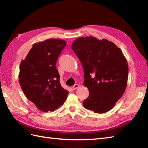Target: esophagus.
<instances>
[{"mask_svg":"<svg viewBox=\"0 0 148 148\" xmlns=\"http://www.w3.org/2000/svg\"><path fill=\"white\" fill-rule=\"evenodd\" d=\"M79 84H74L73 86V89L74 90H76V89L79 88Z\"/></svg>","mask_w":148,"mask_h":148,"instance_id":"esophagus-1","label":"esophagus"}]
</instances>
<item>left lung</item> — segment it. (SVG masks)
Masks as SVG:
<instances>
[{
	"label": "left lung",
	"mask_w": 148,
	"mask_h": 148,
	"mask_svg": "<svg viewBox=\"0 0 148 148\" xmlns=\"http://www.w3.org/2000/svg\"><path fill=\"white\" fill-rule=\"evenodd\" d=\"M72 49L84 69V85L90 95L83 106L95 113L111 110L124 93L128 65L121 50L113 42L95 37L75 40Z\"/></svg>",
	"instance_id": "left-lung-1"
}]
</instances>
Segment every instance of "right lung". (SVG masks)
I'll return each mask as SVG.
<instances>
[{
    "label": "right lung",
    "instance_id": "1",
    "mask_svg": "<svg viewBox=\"0 0 148 148\" xmlns=\"http://www.w3.org/2000/svg\"><path fill=\"white\" fill-rule=\"evenodd\" d=\"M67 43L49 39L33 45L20 64L19 81L24 93L40 110L53 111L62 105L69 92L62 87L56 63Z\"/></svg>",
    "mask_w": 148,
    "mask_h": 148
}]
</instances>
